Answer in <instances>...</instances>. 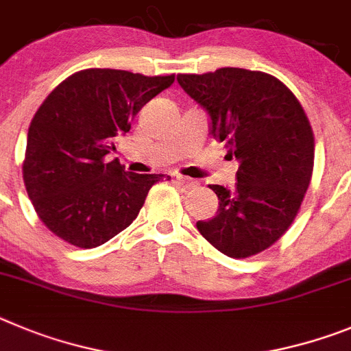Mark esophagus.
Returning <instances> with one entry per match:
<instances>
[{
	"label": "esophagus",
	"instance_id": "34e87169",
	"mask_svg": "<svg viewBox=\"0 0 351 351\" xmlns=\"http://www.w3.org/2000/svg\"><path fill=\"white\" fill-rule=\"evenodd\" d=\"M175 182L178 183L180 187H183V189H195V187H197V182H194V180L187 178V176L176 175L175 176Z\"/></svg>",
	"mask_w": 351,
	"mask_h": 351
}]
</instances>
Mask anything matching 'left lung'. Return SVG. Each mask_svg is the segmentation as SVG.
<instances>
[{
	"mask_svg": "<svg viewBox=\"0 0 351 351\" xmlns=\"http://www.w3.org/2000/svg\"><path fill=\"white\" fill-rule=\"evenodd\" d=\"M210 117V134L226 141L239 168L236 187L211 185L213 219L195 223L204 239L232 258L266 250L293 222L313 173V131L298 97L278 78L243 68L178 75Z\"/></svg>",
	"mask_w": 351,
	"mask_h": 351,
	"instance_id": "8db88e82",
	"label": "left lung"
}]
</instances>
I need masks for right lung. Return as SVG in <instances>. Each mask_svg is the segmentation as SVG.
Returning a JSON list of instances; mask_svg holds the SVG:
<instances>
[{
  "mask_svg": "<svg viewBox=\"0 0 351 351\" xmlns=\"http://www.w3.org/2000/svg\"><path fill=\"white\" fill-rule=\"evenodd\" d=\"M175 75L90 68L59 84L34 113L22 176L38 217L64 241L96 248L136 219L162 175L125 171L108 159L138 112Z\"/></svg>",
  "mask_w": 351,
  "mask_h": 351,
  "instance_id": "add662e5",
  "label": "right lung"
}]
</instances>
